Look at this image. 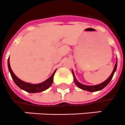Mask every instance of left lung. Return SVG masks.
<instances>
[{"instance_id": "left-lung-1", "label": "left lung", "mask_w": 125, "mask_h": 125, "mask_svg": "<svg viewBox=\"0 0 125 125\" xmlns=\"http://www.w3.org/2000/svg\"><path fill=\"white\" fill-rule=\"evenodd\" d=\"M117 64V62H116V63H115V64L113 72H112V74L110 75V76L105 81L102 83L99 84H97V85H95V86H87V85H84V84H81L79 82H78L77 81V79H75V77L73 72L72 71L73 75V77H74V79H73L74 83L79 88H80L82 90H84L89 91V92H96V91L101 90L103 89L110 82V81L112 80V77H113L114 76V74L115 72V70H116Z\"/></svg>"}]
</instances>
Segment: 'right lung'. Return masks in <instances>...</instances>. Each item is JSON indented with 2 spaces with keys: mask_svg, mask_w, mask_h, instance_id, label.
<instances>
[{
  "mask_svg": "<svg viewBox=\"0 0 125 125\" xmlns=\"http://www.w3.org/2000/svg\"><path fill=\"white\" fill-rule=\"evenodd\" d=\"M8 65L9 71L10 72L11 76L12 79L13 80V81L15 82V83L21 89L24 90L26 92H28L29 93H37L41 92L42 91H44L48 88L53 83V76H54L55 71L53 73L52 75V76L50 77H49L46 81H45L43 83L40 84H33L28 83H25V82L22 81L21 79L16 77V75L14 74V73L13 72V71L11 70L10 67V59L8 60Z\"/></svg>",
  "mask_w": 125,
  "mask_h": 125,
  "instance_id": "right-lung-1",
  "label": "right lung"
}]
</instances>
